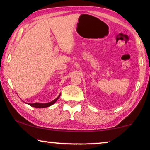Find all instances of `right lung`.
Returning <instances> with one entry per match:
<instances>
[{"label": "right lung", "instance_id": "obj_1", "mask_svg": "<svg viewBox=\"0 0 150 150\" xmlns=\"http://www.w3.org/2000/svg\"><path fill=\"white\" fill-rule=\"evenodd\" d=\"M60 96V95L57 96V97L55 98L54 100L52 101V102L50 103H29L28 105L31 106H33V107H35V108H45V107H48V106H50L51 105H52L53 104H54L56 101L57 100L58 98Z\"/></svg>", "mask_w": 150, "mask_h": 150}]
</instances>
